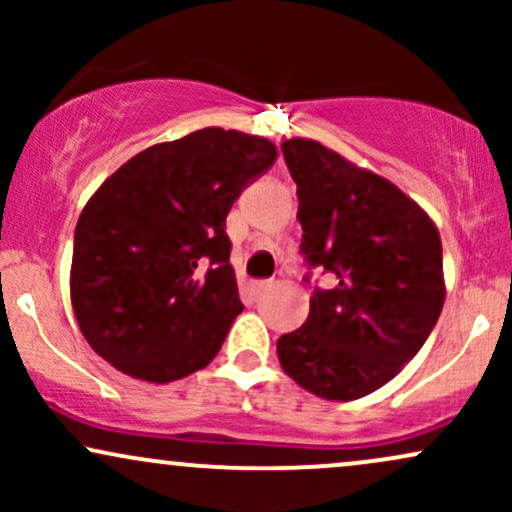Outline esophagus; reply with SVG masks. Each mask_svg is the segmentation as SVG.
I'll return each mask as SVG.
<instances>
[{
    "label": "esophagus",
    "mask_w": 512,
    "mask_h": 512,
    "mask_svg": "<svg viewBox=\"0 0 512 512\" xmlns=\"http://www.w3.org/2000/svg\"><path fill=\"white\" fill-rule=\"evenodd\" d=\"M267 286H269L267 279H252L248 284V289H250L252 296H257V293H262L264 289H267Z\"/></svg>",
    "instance_id": "esophagus-1"
}]
</instances>
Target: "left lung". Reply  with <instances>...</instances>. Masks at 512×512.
<instances>
[{"instance_id":"obj_1","label":"left lung","mask_w":512,"mask_h":512,"mask_svg":"<svg viewBox=\"0 0 512 512\" xmlns=\"http://www.w3.org/2000/svg\"><path fill=\"white\" fill-rule=\"evenodd\" d=\"M298 185L301 250L337 274L315 289L303 327L276 342L303 390L332 402L366 397L424 346L445 303L443 245L431 216L383 175L315 139H286Z\"/></svg>"}]
</instances>
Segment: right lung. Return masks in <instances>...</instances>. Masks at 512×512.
Returning <instances> with one entry per match:
<instances>
[{"instance_id": "add662e5", "label": "right lung", "mask_w": 512, "mask_h": 512, "mask_svg": "<svg viewBox=\"0 0 512 512\" xmlns=\"http://www.w3.org/2000/svg\"><path fill=\"white\" fill-rule=\"evenodd\" d=\"M274 161L269 139L204 127L139 151L93 192L69 296L98 356L158 385L214 361L243 310L226 216Z\"/></svg>"}]
</instances>
